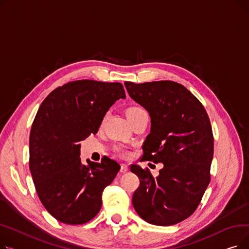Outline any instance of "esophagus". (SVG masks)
<instances>
[{
  "instance_id": "1",
  "label": "esophagus",
  "mask_w": 249,
  "mask_h": 249,
  "mask_svg": "<svg viewBox=\"0 0 249 249\" xmlns=\"http://www.w3.org/2000/svg\"><path fill=\"white\" fill-rule=\"evenodd\" d=\"M128 171V165L125 164V163H122L121 164V168H120V172L121 173H126Z\"/></svg>"
}]
</instances>
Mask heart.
Returning a JSON list of instances; mask_svg holds the SVG:
<instances>
[{
    "label": "heart",
    "mask_w": 249,
    "mask_h": 249,
    "mask_svg": "<svg viewBox=\"0 0 249 249\" xmlns=\"http://www.w3.org/2000/svg\"><path fill=\"white\" fill-rule=\"evenodd\" d=\"M142 111H145V110L142 109L141 107H138V106H133V107H130V108L127 110L126 114H127V117H128V116H131V115L137 114V113L142 112Z\"/></svg>",
    "instance_id": "1"
}]
</instances>
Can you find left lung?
<instances>
[{
    "mask_svg": "<svg viewBox=\"0 0 249 249\" xmlns=\"http://www.w3.org/2000/svg\"><path fill=\"white\" fill-rule=\"evenodd\" d=\"M130 98L151 119L141 160L161 162L154 178L148 168L130 167L140 179L132 204L137 214L158 226L191 216L210 182L214 153L212 127L200 101L184 86L171 81L124 83Z\"/></svg>",
    "mask_w": 249,
    "mask_h": 249,
    "instance_id": "8db88e82",
    "label": "left lung"
}]
</instances>
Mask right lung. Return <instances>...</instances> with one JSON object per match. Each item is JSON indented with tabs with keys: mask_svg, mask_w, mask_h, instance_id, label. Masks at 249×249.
<instances>
[{
	"mask_svg": "<svg viewBox=\"0 0 249 249\" xmlns=\"http://www.w3.org/2000/svg\"><path fill=\"white\" fill-rule=\"evenodd\" d=\"M120 83L82 80L52 90L39 107L29 138V168L38 197L48 213L64 224H84L102 206V194L120 169L104 158L80 159V141L96 134L105 115L125 99Z\"/></svg>",
	"mask_w": 249,
	"mask_h": 249,
	"instance_id": "obj_1",
	"label": "right lung"
}]
</instances>
